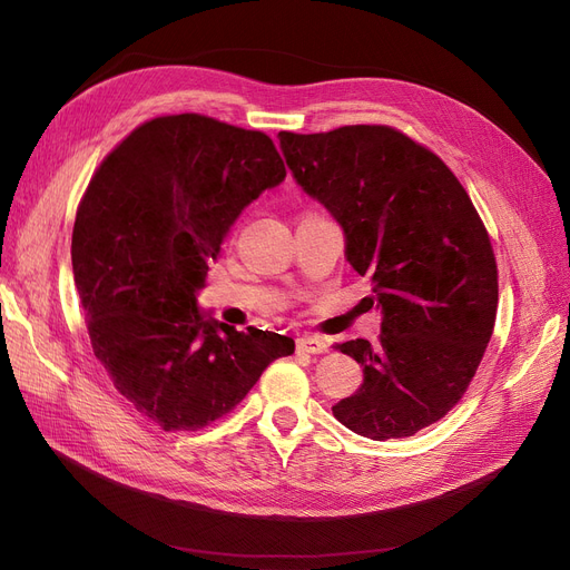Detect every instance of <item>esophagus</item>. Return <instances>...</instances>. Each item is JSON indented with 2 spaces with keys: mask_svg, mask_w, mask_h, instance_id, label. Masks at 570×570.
I'll use <instances>...</instances> for the list:
<instances>
[{
  "mask_svg": "<svg viewBox=\"0 0 570 570\" xmlns=\"http://www.w3.org/2000/svg\"><path fill=\"white\" fill-rule=\"evenodd\" d=\"M295 346H298V352L303 354H324L328 352L331 340L321 335H303L298 337V342H295Z\"/></svg>",
  "mask_w": 570,
  "mask_h": 570,
  "instance_id": "esophagus-1",
  "label": "esophagus"
}]
</instances>
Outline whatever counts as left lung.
<instances>
[{"instance_id": "1", "label": "left lung", "mask_w": 570, "mask_h": 570, "mask_svg": "<svg viewBox=\"0 0 570 570\" xmlns=\"http://www.w3.org/2000/svg\"><path fill=\"white\" fill-rule=\"evenodd\" d=\"M279 148L382 309L377 342L335 344L363 384L333 414L370 440L414 435L461 401L493 333L499 272L482 220L452 169L393 128L279 132Z\"/></svg>"}]
</instances>
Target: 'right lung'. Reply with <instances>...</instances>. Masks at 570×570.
<instances>
[{"mask_svg": "<svg viewBox=\"0 0 570 570\" xmlns=\"http://www.w3.org/2000/svg\"><path fill=\"white\" fill-rule=\"evenodd\" d=\"M284 177L267 135L200 114L144 122L95 171L71 233L73 282L97 361L163 431L216 422L295 350L197 307L230 226Z\"/></svg>", "mask_w": 570, "mask_h": 570, "instance_id": "obj_1", "label": "right lung"}]
</instances>
